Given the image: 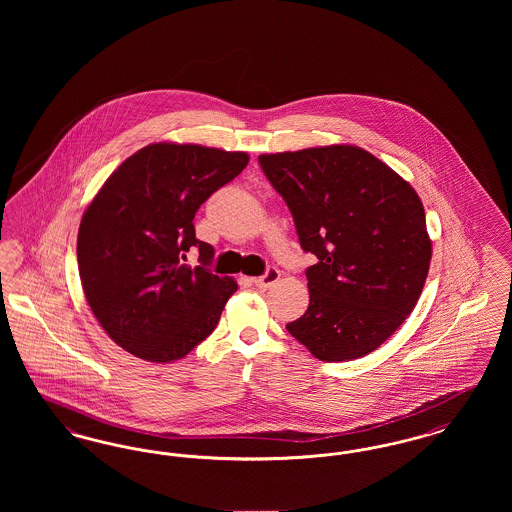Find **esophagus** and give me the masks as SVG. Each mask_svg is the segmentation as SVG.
<instances>
[{
	"label": "esophagus",
	"instance_id": "34e87169",
	"mask_svg": "<svg viewBox=\"0 0 512 512\" xmlns=\"http://www.w3.org/2000/svg\"><path fill=\"white\" fill-rule=\"evenodd\" d=\"M278 278H280V270L276 267H268L267 272L263 276L253 278V284L257 288H270L274 282H278Z\"/></svg>",
	"mask_w": 512,
	"mask_h": 512
}]
</instances>
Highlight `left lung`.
Listing matches in <instances>:
<instances>
[{
	"mask_svg": "<svg viewBox=\"0 0 512 512\" xmlns=\"http://www.w3.org/2000/svg\"><path fill=\"white\" fill-rule=\"evenodd\" d=\"M292 211L307 268L309 307L288 332L317 359L353 361L378 349L413 313L432 242L420 197L357 146L259 155Z\"/></svg>",
	"mask_w": 512,
	"mask_h": 512,
	"instance_id": "obj_1",
	"label": "left lung"
}]
</instances>
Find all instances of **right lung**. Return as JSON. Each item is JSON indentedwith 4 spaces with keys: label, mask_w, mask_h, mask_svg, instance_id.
<instances>
[{
    "label": "right lung",
    "mask_w": 512,
    "mask_h": 512,
    "mask_svg": "<svg viewBox=\"0 0 512 512\" xmlns=\"http://www.w3.org/2000/svg\"><path fill=\"white\" fill-rule=\"evenodd\" d=\"M249 163L244 151L151 144L130 155L88 205L76 242L92 313L128 353L171 363L219 324L232 278L209 270L215 249L195 238L197 209ZM197 248L200 265H185Z\"/></svg>",
    "instance_id": "add662e5"
}]
</instances>
